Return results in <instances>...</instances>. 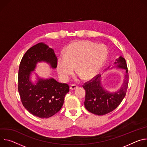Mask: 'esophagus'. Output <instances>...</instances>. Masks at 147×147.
Segmentation results:
<instances>
[{"instance_id": "esophagus-1", "label": "esophagus", "mask_w": 147, "mask_h": 147, "mask_svg": "<svg viewBox=\"0 0 147 147\" xmlns=\"http://www.w3.org/2000/svg\"><path fill=\"white\" fill-rule=\"evenodd\" d=\"M76 88H78V86L76 85H75V84L71 85L70 86V89H71V90H75V89H76Z\"/></svg>"}]
</instances>
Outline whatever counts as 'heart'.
<instances>
[{
	"instance_id": "obj_1",
	"label": "heart",
	"mask_w": 147,
	"mask_h": 147,
	"mask_svg": "<svg viewBox=\"0 0 147 147\" xmlns=\"http://www.w3.org/2000/svg\"><path fill=\"white\" fill-rule=\"evenodd\" d=\"M107 55L106 48L91 41H78L65 48L63 56L57 59V68L61 78L67 81L74 71L84 80L94 77L105 62Z\"/></svg>"
}]
</instances>
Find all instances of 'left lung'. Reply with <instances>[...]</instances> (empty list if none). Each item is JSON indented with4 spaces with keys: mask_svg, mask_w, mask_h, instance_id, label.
<instances>
[{
    "mask_svg": "<svg viewBox=\"0 0 147 147\" xmlns=\"http://www.w3.org/2000/svg\"><path fill=\"white\" fill-rule=\"evenodd\" d=\"M115 64H116V67L125 69L124 82L119 90L110 92L105 89L101 84V75H97L83 85L86 92L85 108L94 115L102 116L113 111L119 106L125 96L128 85V72L125 59L120 56L116 59Z\"/></svg>",
    "mask_w": 147,
    "mask_h": 147,
    "instance_id": "8db88e82",
    "label": "left lung"
}]
</instances>
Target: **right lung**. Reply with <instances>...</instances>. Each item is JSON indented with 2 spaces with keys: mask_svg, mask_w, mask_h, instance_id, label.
<instances>
[{
  "mask_svg": "<svg viewBox=\"0 0 147 147\" xmlns=\"http://www.w3.org/2000/svg\"><path fill=\"white\" fill-rule=\"evenodd\" d=\"M41 61L50 63L52 68H57V58L53 49L42 42L31 47L23 57L19 69L18 90L27 110L38 117L49 118L61 110L69 87L53 78L44 79L38 77L36 84H32L31 72L34 71L37 63Z\"/></svg>",
  "mask_w": 147,
  "mask_h": 147,
  "instance_id": "1",
  "label": "right lung"
}]
</instances>
